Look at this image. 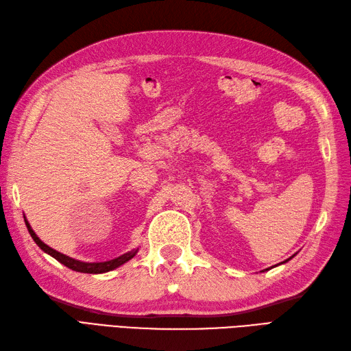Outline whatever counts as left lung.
<instances>
[{
    "mask_svg": "<svg viewBox=\"0 0 351 351\" xmlns=\"http://www.w3.org/2000/svg\"><path fill=\"white\" fill-rule=\"evenodd\" d=\"M289 259H292V256H291ZM289 259H286V261H283V263H280V264H285V263H287V261H289ZM267 269H268V268H267Z\"/></svg>",
    "mask_w": 351,
    "mask_h": 351,
    "instance_id": "1",
    "label": "left lung"
}]
</instances>
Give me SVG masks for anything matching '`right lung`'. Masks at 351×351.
I'll return each mask as SVG.
<instances>
[{
  "instance_id": "obj_1",
  "label": "right lung",
  "mask_w": 351,
  "mask_h": 351,
  "mask_svg": "<svg viewBox=\"0 0 351 351\" xmlns=\"http://www.w3.org/2000/svg\"><path fill=\"white\" fill-rule=\"evenodd\" d=\"M25 218V217H23ZM25 223H26V228H28L31 237L34 239L35 243L38 245V247H41V250H44V252L49 254L50 256H53L55 259H58V261L60 264H64L65 267L74 269V271H78V273H88V274H101V273H108V271H112V269H115L117 267H120L123 264H125L129 261V259H132L134 255L138 254L139 249H133L130 250V252L124 254L121 256H117L114 259H110V261H104V263H83V261H78V259H74L71 256H66L64 254L58 252V250L51 249L50 246H47L44 241L40 240V237L35 234L32 227L29 226L28 219L25 218Z\"/></svg>"
}]
</instances>
